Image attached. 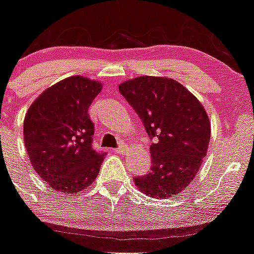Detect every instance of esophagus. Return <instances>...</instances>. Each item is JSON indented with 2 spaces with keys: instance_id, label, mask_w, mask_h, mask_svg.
Listing matches in <instances>:
<instances>
[{
  "instance_id": "obj_1",
  "label": "esophagus",
  "mask_w": 254,
  "mask_h": 254,
  "mask_svg": "<svg viewBox=\"0 0 254 254\" xmlns=\"http://www.w3.org/2000/svg\"><path fill=\"white\" fill-rule=\"evenodd\" d=\"M113 152L119 153V155H124V153L127 152V146H122V147L119 148H115V150H113Z\"/></svg>"
}]
</instances>
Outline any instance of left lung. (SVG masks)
Instances as JSON below:
<instances>
[{"label":"left lung","mask_w":254,"mask_h":254,"mask_svg":"<svg viewBox=\"0 0 254 254\" xmlns=\"http://www.w3.org/2000/svg\"><path fill=\"white\" fill-rule=\"evenodd\" d=\"M119 91L153 140L150 173L136 177L135 186L156 199L186 190L200 170L211 136L203 104L178 81L161 76L127 79Z\"/></svg>","instance_id":"1"}]
</instances>
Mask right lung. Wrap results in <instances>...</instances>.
<instances>
[{
    "label": "right lung",
    "instance_id": "add662e5",
    "mask_svg": "<svg viewBox=\"0 0 254 254\" xmlns=\"http://www.w3.org/2000/svg\"><path fill=\"white\" fill-rule=\"evenodd\" d=\"M103 83L71 76L45 89L23 122L30 165L54 190L76 194L98 176L104 153L92 148L94 125L88 108Z\"/></svg>",
    "mask_w": 254,
    "mask_h": 254
}]
</instances>
